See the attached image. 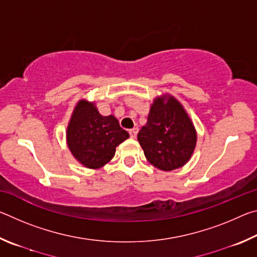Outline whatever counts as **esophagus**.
Wrapping results in <instances>:
<instances>
[{
	"label": "esophagus",
	"instance_id": "esophagus-1",
	"mask_svg": "<svg viewBox=\"0 0 257 257\" xmlns=\"http://www.w3.org/2000/svg\"><path fill=\"white\" fill-rule=\"evenodd\" d=\"M129 134H130V137H132V138H136L137 134H138V128L135 127L133 129H130L129 130Z\"/></svg>",
	"mask_w": 257,
	"mask_h": 257
}]
</instances>
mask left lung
I'll use <instances>...</instances> for the list:
<instances>
[{
  "instance_id": "8db88e82",
  "label": "left lung",
  "mask_w": 257,
  "mask_h": 257,
  "mask_svg": "<svg viewBox=\"0 0 257 257\" xmlns=\"http://www.w3.org/2000/svg\"><path fill=\"white\" fill-rule=\"evenodd\" d=\"M137 139L151 164L171 171L188 162L197 135L180 102L171 95H162L154 99Z\"/></svg>"
}]
</instances>
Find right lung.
I'll return each instance as SVG.
<instances>
[{
	"instance_id": "obj_1",
	"label": "right lung",
	"mask_w": 257,
	"mask_h": 257,
	"mask_svg": "<svg viewBox=\"0 0 257 257\" xmlns=\"http://www.w3.org/2000/svg\"><path fill=\"white\" fill-rule=\"evenodd\" d=\"M129 138L115 116L99 114L95 103L80 99L67 128V143L78 162L98 169L110 162L115 147Z\"/></svg>"
}]
</instances>
